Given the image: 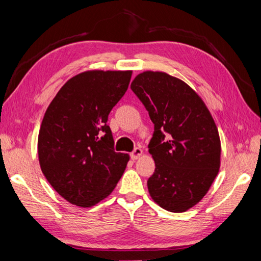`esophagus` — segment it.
Listing matches in <instances>:
<instances>
[{"instance_id": "1", "label": "esophagus", "mask_w": 261, "mask_h": 261, "mask_svg": "<svg viewBox=\"0 0 261 261\" xmlns=\"http://www.w3.org/2000/svg\"><path fill=\"white\" fill-rule=\"evenodd\" d=\"M142 154V150H141V148H139V147H137V148H135L134 149V151H132L131 153H130V157L134 159V160H136V159H138L139 158L140 156Z\"/></svg>"}]
</instances>
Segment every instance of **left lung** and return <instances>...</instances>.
<instances>
[{"mask_svg":"<svg viewBox=\"0 0 261 261\" xmlns=\"http://www.w3.org/2000/svg\"><path fill=\"white\" fill-rule=\"evenodd\" d=\"M131 90L154 125L148 145L156 164L147 181L150 196L166 211L185 212L201 201L219 173L218 127L201 97L176 77L145 71Z\"/></svg>","mask_w":261,"mask_h":261,"instance_id":"8db88e82","label":"left lung"}]
</instances>
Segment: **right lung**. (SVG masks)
I'll return each mask as SVG.
<instances>
[{
  "mask_svg": "<svg viewBox=\"0 0 261 261\" xmlns=\"http://www.w3.org/2000/svg\"><path fill=\"white\" fill-rule=\"evenodd\" d=\"M132 71H85L60 88L43 116L38 156L43 175L66 201L90 207L109 196L129 154L115 152L107 124Z\"/></svg>",
  "mask_w": 261,
  "mask_h": 261,
  "instance_id": "obj_1",
  "label": "right lung"
}]
</instances>
